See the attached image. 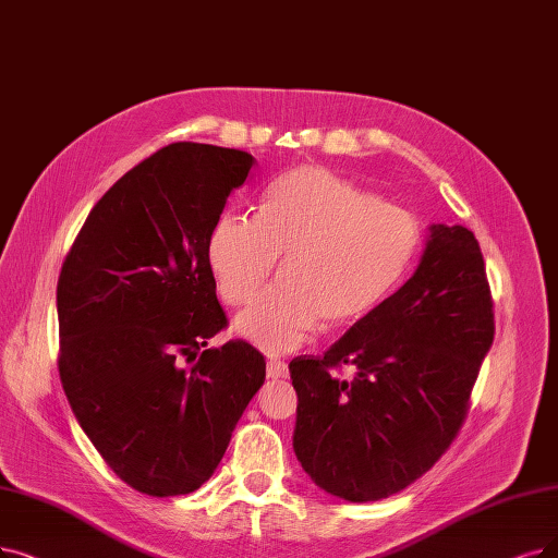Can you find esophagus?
I'll list each match as a JSON object with an SVG mask.
<instances>
[{"label": "esophagus", "mask_w": 558, "mask_h": 558, "mask_svg": "<svg viewBox=\"0 0 558 558\" xmlns=\"http://www.w3.org/2000/svg\"><path fill=\"white\" fill-rule=\"evenodd\" d=\"M288 375V364L281 360H267V377L270 380H281V377Z\"/></svg>", "instance_id": "34e87169"}]
</instances>
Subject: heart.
<instances>
[{
  "mask_svg": "<svg viewBox=\"0 0 558 558\" xmlns=\"http://www.w3.org/2000/svg\"><path fill=\"white\" fill-rule=\"evenodd\" d=\"M421 247L416 217L320 167L283 173L265 190L258 217L227 213L208 263L227 304H250L286 254L281 281L235 320L267 352L295 350L323 327H343L387 300Z\"/></svg>",
  "mask_w": 558,
  "mask_h": 558,
  "instance_id": "1",
  "label": "heart"
}]
</instances>
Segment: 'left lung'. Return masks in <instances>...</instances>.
Returning a JSON list of instances; mask_svg holds the SVG:
<instances>
[{
  "label": "left lung",
  "mask_w": 558,
  "mask_h": 558,
  "mask_svg": "<svg viewBox=\"0 0 558 558\" xmlns=\"http://www.w3.org/2000/svg\"><path fill=\"white\" fill-rule=\"evenodd\" d=\"M495 339L485 263L464 227H430L416 272L325 354L288 366L293 449L325 493L364 504L405 489L447 453ZM353 368L350 381L332 373Z\"/></svg>",
  "instance_id": "8db88e82"
}]
</instances>
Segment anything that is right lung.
<instances>
[{"label": "right lung", "mask_w": 558, "mask_h": 558, "mask_svg": "<svg viewBox=\"0 0 558 558\" xmlns=\"http://www.w3.org/2000/svg\"><path fill=\"white\" fill-rule=\"evenodd\" d=\"M254 165L210 144L155 150L102 194L61 265L65 398L111 472L148 497L202 487L265 383L247 341L206 348L229 323L210 233Z\"/></svg>", "instance_id": "add662e5"}]
</instances>
